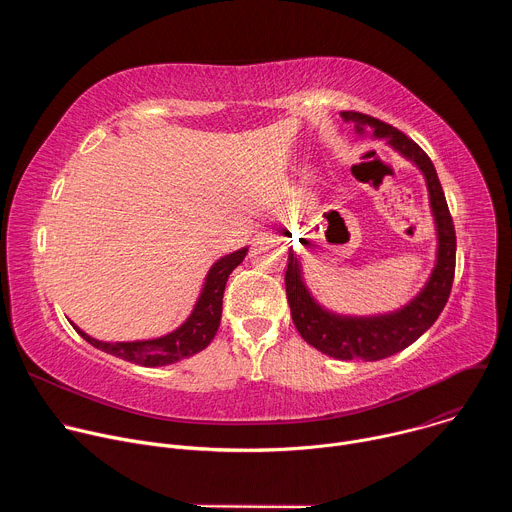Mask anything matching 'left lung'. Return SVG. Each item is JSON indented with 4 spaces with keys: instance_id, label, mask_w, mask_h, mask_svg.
Segmentation results:
<instances>
[{
    "instance_id": "1",
    "label": "left lung",
    "mask_w": 512,
    "mask_h": 512,
    "mask_svg": "<svg viewBox=\"0 0 512 512\" xmlns=\"http://www.w3.org/2000/svg\"><path fill=\"white\" fill-rule=\"evenodd\" d=\"M342 117L360 123L356 125L358 131H362V125H371L377 137H387L395 150L415 162L423 172L437 225V241H440L437 265L421 294L409 306L379 318H340L322 310L308 294L294 253L287 255L285 294L291 320L308 344L338 360H379L413 344L448 304L456 273V229L440 178L429 156L411 137L377 117L358 111H342Z\"/></svg>"
}]
</instances>
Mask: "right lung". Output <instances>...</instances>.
<instances>
[{
	"mask_svg": "<svg viewBox=\"0 0 512 512\" xmlns=\"http://www.w3.org/2000/svg\"><path fill=\"white\" fill-rule=\"evenodd\" d=\"M245 253L247 249L235 251L212 265L194 312L178 330H174L168 336H162L156 340H143V342H101L87 336L75 324H72V328H75L95 348L107 354H113L117 358H123L127 362L141 364V367H164V364H172L182 358H188L204 350L214 338L218 326H221L225 285L231 271L245 259Z\"/></svg>",
	"mask_w": 512,
	"mask_h": 512,
	"instance_id": "right-lung-1",
	"label": "right lung"
}]
</instances>
